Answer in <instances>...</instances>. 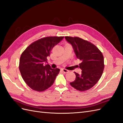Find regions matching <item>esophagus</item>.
<instances>
[{"mask_svg":"<svg viewBox=\"0 0 123 123\" xmlns=\"http://www.w3.org/2000/svg\"><path fill=\"white\" fill-rule=\"evenodd\" d=\"M62 70L63 72L65 73H67L68 72V70H67V69H65V68H62Z\"/></svg>","mask_w":123,"mask_h":123,"instance_id":"1","label":"esophagus"}]
</instances>
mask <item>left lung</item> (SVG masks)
I'll use <instances>...</instances> for the list:
<instances>
[{
	"instance_id": "1",
	"label": "left lung",
	"mask_w": 123,
	"mask_h": 123,
	"mask_svg": "<svg viewBox=\"0 0 123 123\" xmlns=\"http://www.w3.org/2000/svg\"><path fill=\"white\" fill-rule=\"evenodd\" d=\"M65 38L72 44L76 58L81 61L79 67L82 70L81 74L74 72L75 80L70 84L81 92L89 90L101 78L104 68L103 55L98 47L87 40L77 37Z\"/></svg>"
}]
</instances>
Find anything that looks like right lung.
I'll return each instance as SVG.
<instances>
[{
	"instance_id": "1",
	"label": "right lung",
	"mask_w": 123,
	"mask_h": 123,
	"mask_svg": "<svg viewBox=\"0 0 123 123\" xmlns=\"http://www.w3.org/2000/svg\"><path fill=\"white\" fill-rule=\"evenodd\" d=\"M64 37H47L30 44L21 54L19 68L22 79L31 89L42 92L52 86L60 70L52 68L47 62V56Z\"/></svg>"
}]
</instances>
